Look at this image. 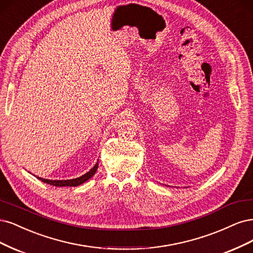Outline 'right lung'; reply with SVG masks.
<instances>
[{
    "mask_svg": "<svg viewBox=\"0 0 253 253\" xmlns=\"http://www.w3.org/2000/svg\"><path fill=\"white\" fill-rule=\"evenodd\" d=\"M97 166H99V164L94 165V167L90 170L88 171L87 173H85L84 175L80 176V177H77V178H73V180H66V181H51V180H45V178H42V177H39V180H41L42 182L46 183V184H49V185H52V186H55V187H64V186H79L81 184L85 183L87 180H89L95 172H96V169H97Z\"/></svg>",
    "mask_w": 253,
    "mask_h": 253,
    "instance_id": "1",
    "label": "right lung"
}]
</instances>
